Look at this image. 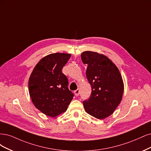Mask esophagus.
<instances>
[{
    "instance_id": "34e87169",
    "label": "esophagus",
    "mask_w": 151,
    "mask_h": 151,
    "mask_svg": "<svg viewBox=\"0 0 151 151\" xmlns=\"http://www.w3.org/2000/svg\"><path fill=\"white\" fill-rule=\"evenodd\" d=\"M74 93H75V95L76 96H78L79 94H80V90H79L78 89H77V90H76L74 91Z\"/></svg>"
}]
</instances>
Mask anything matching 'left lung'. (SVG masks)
<instances>
[{
    "label": "left lung",
    "mask_w": 151,
    "mask_h": 151,
    "mask_svg": "<svg viewBox=\"0 0 151 151\" xmlns=\"http://www.w3.org/2000/svg\"><path fill=\"white\" fill-rule=\"evenodd\" d=\"M81 57L83 63L88 65L86 75L92 89L89 99L83 101L85 111L104 119L114 112L122 99V77L118 68L104 55L86 51Z\"/></svg>",
    "instance_id": "left-lung-1"
}]
</instances>
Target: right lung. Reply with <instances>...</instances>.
<instances>
[{"mask_svg": "<svg viewBox=\"0 0 151 151\" xmlns=\"http://www.w3.org/2000/svg\"><path fill=\"white\" fill-rule=\"evenodd\" d=\"M71 54L56 52L39 61L29 79V93L36 108L51 117L66 111L73 98L62 69Z\"/></svg>", "mask_w": 151, "mask_h": 151, "instance_id": "add662e5", "label": "right lung"}]
</instances>
